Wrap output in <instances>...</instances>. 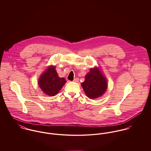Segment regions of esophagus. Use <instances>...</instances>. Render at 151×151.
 Segmentation results:
<instances>
[{"label": "esophagus", "mask_w": 151, "mask_h": 151, "mask_svg": "<svg viewBox=\"0 0 151 151\" xmlns=\"http://www.w3.org/2000/svg\"><path fill=\"white\" fill-rule=\"evenodd\" d=\"M78 81H79V78H76L74 79V80H73L74 82H78Z\"/></svg>", "instance_id": "34e87169"}]
</instances>
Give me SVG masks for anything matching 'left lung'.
Instances as JSON below:
<instances>
[{"label": "left lung", "instance_id": "1", "mask_svg": "<svg viewBox=\"0 0 151 151\" xmlns=\"http://www.w3.org/2000/svg\"><path fill=\"white\" fill-rule=\"evenodd\" d=\"M100 67L95 66L89 69L81 83L86 94L91 99L102 96L107 90L108 81Z\"/></svg>", "mask_w": 151, "mask_h": 151}]
</instances>
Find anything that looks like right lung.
<instances>
[{"mask_svg": "<svg viewBox=\"0 0 151 151\" xmlns=\"http://www.w3.org/2000/svg\"><path fill=\"white\" fill-rule=\"evenodd\" d=\"M38 83L45 94L49 96H54L64 86L66 81L65 78L59 77L55 65H50L40 76Z\"/></svg>", "mask_w": 151, "mask_h": 151, "instance_id": "add662e5", "label": "right lung"}]
</instances>
